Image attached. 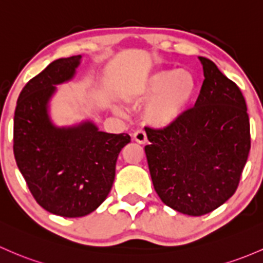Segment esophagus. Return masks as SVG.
<instances>
[{
  "label": "esophagus",
  "instance_id": "1",
  "mask_svg": "<svg viewBox=\"0 0 263 263\" xmlns=\"http://www.w3.org/2000/svg\"><path fill=\"white\" fill-rule=\"evenodd\" d=\"M134 140L139 143H146L147 142V135L143 129H137L134 134Z\"/></svg>",
  "mask_w": 263,
  "mask_h": 263
}]
</instances>
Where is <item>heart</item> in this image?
<instances>
[{
	"instance_id": "1",
	"label": "heart",
	"mask_w": 263,
	"mask_h": 263,
	"mask_svg": "<svg viewBox=\"0 0 263 263\" xmlns=\"http://www.w3.org/2000/svg\"><path fill=\"white\" fill-rule=\"evenodd\" d=\"M194 74L185 69L162 70L150 77L142 89L151 98L145 108V118L156 127H166L180 118L197 92Z\"/></svg>"
}]
</instances>
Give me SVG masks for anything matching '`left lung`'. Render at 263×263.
<instances>
[{
	"mask_svg": "<svg viewBox=\"0 0 263 263\" xmlns=\"http://www.w3.org/2000/svg\"><path fill=\"white\" fill-rule=\"evenodd\" d=\"M204 82L193 108L165 128L147 127L145 146L157 195L182 214H206L236 193L251 148L250 118L238 85L199 57Z\"/></svg>",
	"mask_w": 263,
	"mask_h": 263,
	"instance_id": "left-lung-1",
	"label": "left lung"
}]
</instances>
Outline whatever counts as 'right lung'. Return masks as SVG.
Wrapping results in <instances>:
<instances>
[{"label":"right lung","mask_w":263,"mask_h":263,"mask_svg":"<svg viewBox=\"0 0 263 263\" xmlns=\"http://www.w3.org/2000/svg\"><path fill=\"white\" fill-rule=\"evenodd\" d=\"M81 55L58 59L27 82L13 117V155L32 197L52 214L84 217L108 197L127 134L99 131L93 122L57 127L48 113L55 85L70 81Z\"/></svg>","instance_id":"obj_1"}]
</instances>
